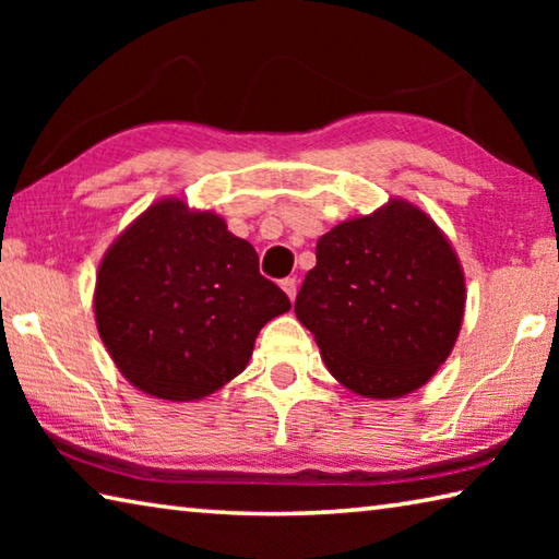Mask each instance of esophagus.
<instances>
[{
	"label": "esophagus",
	"mask_w": 559,
	"mask_h": 559,
	"mask_svg": "<svg viewBox=\"0 0 559 559\" xmlns=\"http://www.w3.org/2000/svg\"><path fill=\"white\" fill-rule=\"evenodd\" d=\"M281 288L286 290V296L293 300V298H296V293H298V281L290 278V276L283 278V281H281Z\"/></svg>",
	"instance_id": "esophagus-1"
}]
</instances>
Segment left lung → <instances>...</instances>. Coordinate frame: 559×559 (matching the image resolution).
<instances>
[{
    "label": "left lung",
    "mask_w": 559,
    "mask_h": 559,
    "mask_svg": "<svg viewBox=\"0 0 559 559\" xmlns=\"http://www.w3.org/2000/svg\"><path fill=\"white\" fill-rule=\"evenodd\" d=\"M296 316L330 374L392 400L431 380L456 343L466 286L447 236L414 204L337 224L316 246Z\"/></svg>",
    "instance_id": "8db88e82"
}]
</instances>
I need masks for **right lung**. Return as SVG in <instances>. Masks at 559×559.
Returning <instances> with one entry per match:
<instances>
[{
	"mask_svg": "<svg viewBox=\"0 0 559 559\" xmlns=\"http://www.w3.org/2000/svg\"><path fill=\"white\" fill-rule=\"evenodd\" d=\"M93 306L103 343L138 390L192 402L243 372L259 330L290 300L222 216L163 200L103 257Z\"/></svg>",
	"mask_w": 559,
	"mask_h": 559,
	"instance_id": "1",
	"label": "right lung"
}]
</instances>
